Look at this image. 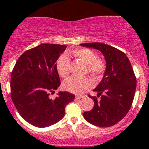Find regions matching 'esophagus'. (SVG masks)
Instances as JSON below:
<instances>
[{"label":"esophagus","instance_id":"esophagus-1","mask_svg":"<svg viewBox=\"0 0 149 149\" xmlns=\"http://www.w3.org/2000/svg\"><path fill=\"white\" fill-rule=\"evenodd\" d=\"M83 97H84L83 95H77V96H76V99H82V98Z\"/></svg>","mask_w":149,"mask_h":149}]
</instances>
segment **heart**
<instances>
[{
  "instance_id": "obj_1",
  "label": "heart",
  "mask_w": 149,
  "mask_h": 149,
  "mask_svg": "<svg viewBox=\"0 0 149 149\" xmlns=\"http://www.w3.org/2000/svg\"><path fill=\"white\" fill-rule=\"evenodd\" d=\"M76 58L79 59L87 66V71L94 76H99L105 70V64L103 61L97 58V55L89 49H79L73 52ZM57 71L60 76L65 78L70 72V59L69 55L63 54L56 62ZM65 90L73 94H82L93 86L92 80L89 77H76L71 76L63 83Z\"/></svg>"
}]
</instances>
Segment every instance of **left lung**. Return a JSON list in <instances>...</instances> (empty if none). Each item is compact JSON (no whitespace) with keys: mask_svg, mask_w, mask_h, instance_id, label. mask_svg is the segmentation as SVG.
Returning <instances> with one entry per match:
<instances>
[{"mask_svg":"<svg viewBox=\"0 0 149 149\" xmlns=\"http://www.w3.org/2000/svg\"><path fill=\"white\" fill-rule=\"evenodd\" d=\"M93 48L103 54L106 70L103 79L94 89L97 97H90L94 102L93 109L85 112L88 122L98 127H107L117 124L128 112L134 100L136 79L128 58L115 47L101 42L80 44Z\"/></svg>","mask_w":149,"mask_h":149,"instance_id":"obj_1","label":"left lung"}]
</instances>
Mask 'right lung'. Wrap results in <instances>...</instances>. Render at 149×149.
<instances>
[{"instance_id": "1", "label": "right lung", "mask_w": 149, "mask_h": 149, "mask_svg": "<svg viewBox=\"0 0 149 149\" xmlns=\"http://www.w3.org/2000/svg\"><path fill=\"white\" fill-rule=\"evenodd\" d=\"M67 46L59 44H40L24 52L15 63L11 75V97L20 116L37 127L55 125L64 118L65 107L75 96L59 91L51 99L61 85L56 61Z\"/></svg>"}]
</instances>
